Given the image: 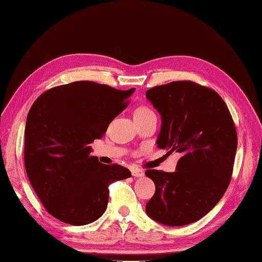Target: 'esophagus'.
I'll return each instance as SVG.
<instances>
[{"mask_svg":"<svg viewBox=\"0 0 262 262\" xmlns=\"http://www.w3.org/2000/svg\"><path fill=\"white\" fill-rule=\"evenodd\" d=\"M132 174H133V177H135V178H141V177H144V170L140 169V168H133Z\"/></svg>","mask_w":262,"mask_h":262,"instance_id":"esophagus-1","label":"esophagus"}]
</instances>
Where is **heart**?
<instances>
[{"mask_svg": "<svg viewBox=\"0 0 262 262\" xmlns=\"http://www.w3.org/2000/svg\"><path fill=\"white\" fill-rule=\"evenodd\" d=\"M150 112H154L151 110L150 107L147 106H140L136 108L135 111V116H142V115H146V113H150Z\"/></svg>", "mask_w": 262, "mask_h": 262, "instance_id": "b5f03b06", "label": "heart"}]
</instances>
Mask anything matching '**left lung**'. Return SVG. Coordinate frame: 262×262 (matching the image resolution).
Listing matches in <instances>:
<instances>
[{
    "mask_svg": "<svg viewBox=\"0 0 262 262\" xmlns=\"http://www.w3.org/2000/svg\"><path fill=\"white\" fill-rule=\"evenodd\" d=\"M145 96L163 120L158 147L181 154L175 172H145L156 185L145 211L166 226L196 222L230 183L237 132L229 108L215 90L190 80L156 85Z\"/></svg>",
    "mask_w": 262,
    "mask_h": 262,
    "instance_id": "8db88e82",
    "label": "left lung"
}]
</instances>
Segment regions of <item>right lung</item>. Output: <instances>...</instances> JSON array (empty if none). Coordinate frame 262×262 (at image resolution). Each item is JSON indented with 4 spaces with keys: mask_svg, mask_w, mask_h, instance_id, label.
Listing matches in <instances>:
<instances>
[{
    "mask_svg": "<svg viewBox=\"0 0 262 262\" xmlns=\"http://www.w3.org/2000/svg\"><path fill=\"white\" fill-rule=\"evenodd\" d=\"M134 90L75 81L46 90L33 103L25 126V168L57 220L72 226L96 221L107 206L110 184L132 177L123 166L99 163L90 144L105 134Z\"/></svg>",
    "mask_w": 262,
    "mask_h": 262,
    "instance_id": "obj_1",
    "label": "right lung"
}]
</instances>
